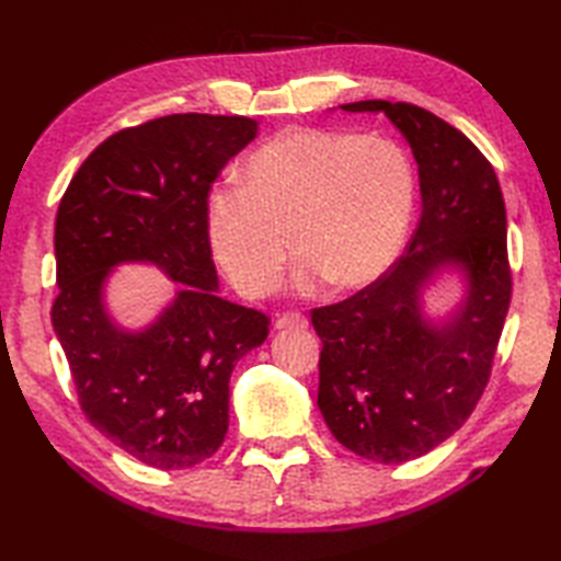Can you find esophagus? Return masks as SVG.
Returning <instances> with one entry per match:
<instances>
[{
    "label": "esophagus",
    "instance_id": "34e87169",
    "mask_svg": "<svg viewBox=\"0 0 561 561\" xmlns=\"http://www.w3.org/2000/svg\"><path fill=\"white\" fill-rule=\"evenodd\" d=\"M274 328H277V330H287V328L304 330V328H308V320L301 313H284V316H277V320H274Z\"/></svg>",
    "mask_w": 561,
    "mask_h": 561
}]
</instances>
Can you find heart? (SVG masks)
I'll use <instances>...</instances> for the list:
<instances>
[{
    "instance_id": "1",
    "label": "heart",
    "mask_w": 561,
    "mask_h": 561,
    "mask_svg": "<svg viewBox=\"0 0 561 561\" xmlns=\"http://www.w3.org/2000/svg\"><path fill=\"white\" fill-rule=\"evenodd\" d=\"M241 181L211 190L205 224L219 267L248 296L277 287L289 243L296 287L316 294L371 287L408 241L416 181L396 141L291 127L245 161Z\"/></svg>"
}]
</instances>
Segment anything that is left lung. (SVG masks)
<instances>
[{
    "mask_svg": "<svg viewBox=\"0 0 561 561\" xmlns=\"http://www.w3.org/2000/svg\"><path fill=\"white\" fill-rule=\"evenodd\" d=\"M383 113L412 149L422 217L404 255L371 287L316 308L323 340L318 408L344 448L398 465L456 434L490 380L511 301L506 207L492 163L460 129L412 103L356 101ZM458 271L463 296L444 319L423 294Z\"/></svg>",
    "mask_w": 561,
    "mask_h": 561,
    "instance_id": "1",
    "label": "left lung"
}]
</instances>
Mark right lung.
I'll return each mask as SVG.
<instances>
[{
  "mask_svg": "<svg viewBox=\"0 0 561 561\" xmlns=\"http://www.w3.org/2000/svg\"><path fill=\"white\" fill-rule=\"evenodd\" d=\"M257 137L241 115H165L121 129L71 178L55 219L53 328L87 420L159 470L211 458L229 428L238 359L267 340L270 320L219 296L205 207L211 183ZM159 266L179 291L147 329L110 316L117 264Z\"/></svg>",
  "mask_w": 561,
  "mask_h": 561,
  "instance_id": "right-lung-1",
  "label": "right lung"
}]
</instances>
